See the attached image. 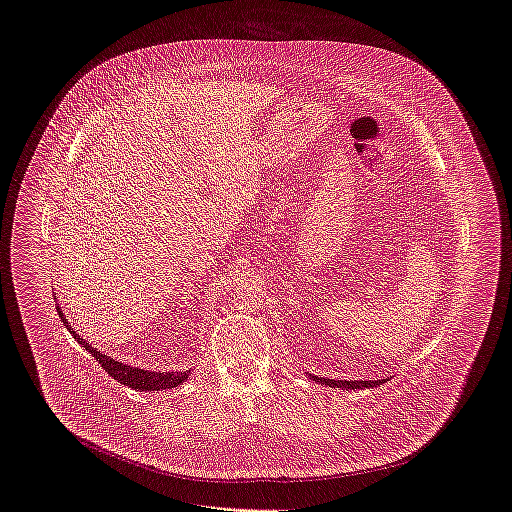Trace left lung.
<instances>
[{
  "label": "left lung",
  "instance_id": "obj_1",
  "mask_svg": "<svg viewBox=\"0 0 512 512\" xmlns=\"http://www.w3.org/2000/svg\"><path fill=\"white\" fill-rule=\"evenodd\" d=\"M313 382H318L328 388H341V390H363V388H376L382 386L386 380H330V378H318L309 374Z\"/></svg>",
  "mask_w": 512,
  "mask_h": 512
}]
</instances>
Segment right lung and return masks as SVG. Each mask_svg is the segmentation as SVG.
<instances>
[{"label": "right lung", "mask_w": 512, "mask_h": 512, "mask_svg": "<svg viewBox=\"0 0 512 512\" xmlns=\"http://www.w3.org/2000/svg\"><path fill=\"white\" fill-rule=\"evenodd\" d=\"M57 313H59V317L63 320V324L69 328V332L73 334L74 340L78 341L88 353L94 355V359L98 361L99 365L103 366V370H105L109 376H113L117 382H121V384L132 388V390H169V388L180 386V384L188 378V374H190V370H186V372H153V370H144V368H138V366L119 363V361H115V359H111V357L99 353L98 349L92 347L88 341L82 340V338L74 332L71 322L67 320L65 313L61 311L59 305H57Z\"/></svg>", "instance_id": "1"}]
</instances>
